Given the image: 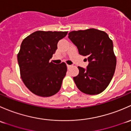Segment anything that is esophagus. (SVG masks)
Masks as SVG:
<instances>
[{
  "instance_id": "obj_1",
  "label": "esophagus",
  "mask_w": 131,
  "mask_h": 131,
  "mask_svg": "<svg viewBox=\"0 0 131 131\" xmlns=\"http://www.w3.org/2000/svg\"><path fill=\"white\" fill-rule=\"evenodd\" d=\"M71 66H71V65H69V64H67V68H68V69H69L70 67H71Z\"/></svg>"
}]
</instances>
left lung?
I'll use <instances>...</instances> for the list:
<instances>
[{
  "label": "left lung",
  "mask_w": 131,
  "mask_h": 131,
  "mask_svg": "<svg viewBox=\"0 0 131 131\" xmlns=\"http://www.w3.org/2000/svg\"><path fill=\"white\" fill-rule=\"evenodd\" d=\"M68 37L89 62L86 69L78 67L79 74L73 78L75 85L87 95L103 92L114 76L117 64L112 40L105 32L94 28L73 31Z\"/></svg>",
  "instance_id": "8db88e82"
}]
</instances>
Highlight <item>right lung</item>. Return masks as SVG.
<instances>
[{"instance_id": "right-lung-1", "label": "right lung", "mask_w": 131, "mask_h": 131, "mask_svg": "<svg viewBox=\"0 0 131 131\" xmlns=\"http://www.w3.org/2000/svg\"><path fill=\"white\" fill-rule=\"evenodd\" d=\"M67 31H37L22 41L17 54L20 74L24 84L35 95L48 97L60 90L67 72L66 63L50 62L59 41Z\"/></svg>"}]
</instances>
